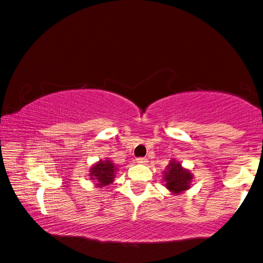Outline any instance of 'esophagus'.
<instances>
[{"label":"esophagus","mask_w":263,"mask_h":263,"mask_svg":"<svg viewBox=\"0 0 263 263\" xmlns=\"http://www.w3.org/2000/svg\"><path fill=\"white\" fill-rule=\"evenodd\" d=\"M147 158H136V163H138V164H147Z\"/></svg>","instance_id":"34e87169"}]
</instances>
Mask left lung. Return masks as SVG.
<instances>
[{
    "instance_id": "left-lung-1",
    "label": "left lung",
    "mask_w": 263,
    "mask_h": 263,
    "mask_svg": "<svg viewBox=\"0 0 263 263\" xmlns=\"http://www.w3.org/2000/svg\"><path fill=\"white\" fill-rule=\"evenodd\" d=\"M164 186L173 196H179L192 186L193 174L191 170L183 168L181 163L175 159L169 162L166 170H164Z\"/></svg>"
}]
</instances>
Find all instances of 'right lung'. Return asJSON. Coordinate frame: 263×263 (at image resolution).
<instances>
[{
    "mask_svg": "<svg viewBox=\"0 0 263 263\" xmlns=\"http://www.w3.org/2000/svg\"><path fill=\"white\" fill-rule=\"evenodd\" d=\"M117 172V165L110 159L106 158L105 161H100L95 163L89 169V180L94 182L95 187L102 189L104 186H108L114 182Z\"/></svg>",
    "mask_w": 263,
    "mask_h": 263,
    "instance_id": "right-lung-1",
    "label": "right lung"
}]
</instances>
